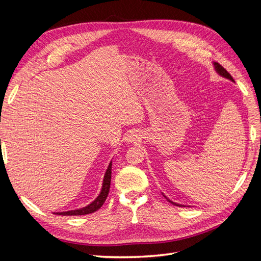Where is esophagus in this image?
<instances>
[{
  "mask_svg": "<svg viewBox=\"0 0 261 261\" xmlns=\"http://www.w3.org/2000/svg\"><path fill=\"white\" fill-rule=\"evenodd\" d=\"M140 139V135H139V133L138 132H135V130H133V132H129L127 135L125 136V141L127 144H135V143H137V141Z\"/></svg>",
  "mask_w": 261,
  "mask_h": 261,
  "instance_id": "obj_1",
  "label": "esophagus"
}]
</instances>
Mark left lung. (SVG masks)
Returning <instances> with one entry per match:
<instances>
[{"instance_id":"8db88e82","label":"left lung","mask_w":261,"mask_h":261,"mask_svg":"<svg viewBox=\"0 0 261 261\" xmlns=\"http://www.w3.org/2000/svg\"><path fill=\"white\" fill-rule=\"evenodd\" d=\"M213 66H215V69H216V72L220 75V76H222V77H224V78H226V80H228V81H231V82H233L234 83V80H233V77L228 74L226 70L221 66L219 63H216V62H213ZM162 195L165 197V198H167L168 200H169V202H171V203H173V204H175V206H178V207H186L185 204H179V203H177V202H174V201H172L171 199H169L167 196H165L163 193H162ZM187 207H189V206H187Z\"/></svg>"}]
</instances>
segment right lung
<instances>
[{
	"instance_id": "obj_1",
	"label": "right lung",
	"mask_w": 261,
	"mask_h": 261,
	"mask_svg": "<svg viewBox=\"0 0 261 261\" xmlns=\"http://www.w3.org/2000/svg\"><path fill=\"white\" fill-rule=\"evenodd\" d=\"M111 173H112V161L110 162L109 167L105 173L100 194L92 202L87 204L86 207H83L80 209L63 211V212H54V215H58V216H84V215H89V213H92L94 211H97L98 209H100L102 207V204L105 203L107 197L109 195L110 184H111Z\"/></svg>"
}]
</instances>
